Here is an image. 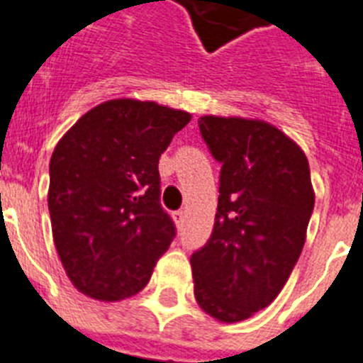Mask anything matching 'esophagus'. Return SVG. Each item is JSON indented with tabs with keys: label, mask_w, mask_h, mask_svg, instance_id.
<instances>
[{
	"label": "esophagus",
	"mask_w": 363,
	"mask_h": 363,
	"mask_svg": "<svg viewBox=\"0 0 363 363\" xmlns=\"http://www.w3.org/2000/svg\"><path fill=\"white\" fill-rule=\"evenodd\" d=\"M184 212H182V210H177V212H173V220H175V225L179 226V228H181L182 225H184Z\"/></svg>",
	"instance_id": "obj_1"
}]
</instances>
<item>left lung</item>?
<instances>
[{"instance_id":"1","label":"left lung","mask_w":363,"mask_h":363,"mask_svg":"<svg viewBox=\"0 0 363 363\" xmlns=\"http://www.w3.org/2000/svg\"><path fill=\"white\" fill-rule=\"evenodd\" d=\"M208 150L220 164L213 232L191 254L195 299L234 323L269 307L303 250L314 210L308 160L274 125L239 116H201Z\"/></svg>"}]
</instances>
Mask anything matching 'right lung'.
Returning <instances> with one entry per match:
<instances>
[{
	"mask_svg": "<svg viewBox=\"0 0 363 363\" xmlns=\"http://www.w3.org/2000/svg\"><path fill=\"white\" fill-rule=\"evenodd\" d=\"M191 115L118 99L93 107L56 144L49 213L72 285L118 301L143 291L175 238L160 206L159 159Z\"/></svg>",
	"mask_w": 363,
	"mask_h": 363,
	"instance_id": "right-lung-1",
	"label": "right lung"
}]
</instances>
